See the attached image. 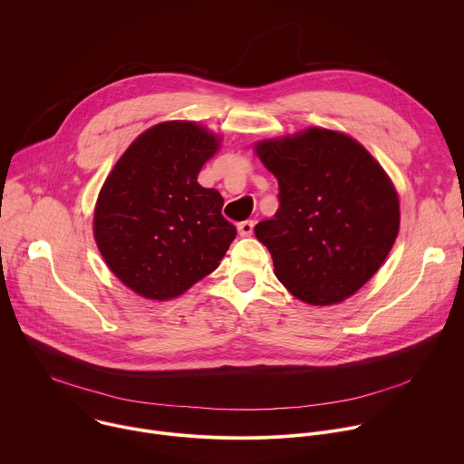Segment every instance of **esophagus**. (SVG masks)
Masks as SVG:
<instances>
[{"mask_svg":"<svg viewBox=\"0 0 464 464\" xmlns=\"http://www.w3.org/2000/svg\"><path fill=\"white\" fill-rule=\"evenodd\" d=\"M237 232L241 237H248L254 232V221H243L237 225Z\"/></svg>","mask_w":464,"mask_h":464,"instance_id":"obj_1","label":"esophagus"}]
</instances>
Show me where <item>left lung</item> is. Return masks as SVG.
I'll list each match as a JSON object with an SVG mask.
<instances>
[{
	"instance_id": "obj_1",
	"label": "left lung",
	"mask_w": 464,
	"mask_h": 464,
	"mask_svg": "<svg viewBox=\"0 0 464 464\" xmlns=\"http://www.w3.org/2000/svg\"><path fill=\"white\" fill-rule=\"evenodd\" d=\"M280 187V208L256 225L276 277L311 305L353 296L388 257L399 196L382 166L349 135L309 128L256 144Z\"/></svg>"
}]
</instances>
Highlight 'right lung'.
<instances>
[{
    "instance_id": "right-lung-1",
    "label": "right lung",
    "mask_w": 464,
    "mask_h": 464,
    "mask_svg": "<svg viewBox=\"0 0 464 464\" xmlns=\"http://www.w3.org/2000/svg\"><path fill=\"white\" fill-rule=\"evenodd\" d=\"M219 140L188 121L139 135L99 194L92 230L119 280L148 300H171L214 272L236 237L223 198L198 175Z\"/></svg>"
}]
</instances>
